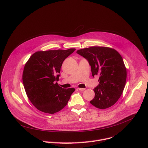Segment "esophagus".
<instances>
[{
    "label": "esophagus",
    "mask_w": 148,
    "mask_h": 148,
    "mask_svg": "<svg viewBox=\"0 0 148 148\" xmlns=\"http://www.w3.org/2000/svg\"><path fill=\"white\" fill-rule=\"evenodd\" d=\"M78 90L79 91H84L86 90V88H78Z\"/></svg>",
    "instance_id": "34e87169"
}]
</instances>
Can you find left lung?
Returning <instances> with one entry per match:
<instances>
[{
    "label": "left lung",
    "mask_w": 148,
    "mask_h": 148,
    "mask_svg": "<svg viewBox=\"0 0 148 148\" xmlns=\"http://www.w3.org/2000/svg\"><path fill=\"white\" fill-rule=\"evenodd\" d=\"M86 58L92 75L99 76V85L94 89L95 97L90 103L97 108L106 109L114 105L125 88L126 69L122 57L115 49L94 46L77 51Z\"/></svg>",
    "instance_id": "obj_1"
}]
</instances>
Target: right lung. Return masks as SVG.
I'll use <instances>...</instances> for the list:
<instances>
[{"mask_svg":"<svg viewBox=\"0 0 148 148\" xmlns=\"http://www.w3.org/2000/svg\"><path fill=\"white\" fill-rule=\"evenodd\" d=\"M75 50L37 51L26 63L22 76L23 86L29 100L39 111L53 114L67 104L75 89L62 88L56 81L59 79L63 61Z\"/></svg>","mask_w":148,"mask_h":148,"instance_id":"obj_1","label":"right lung"}]
</instances>
